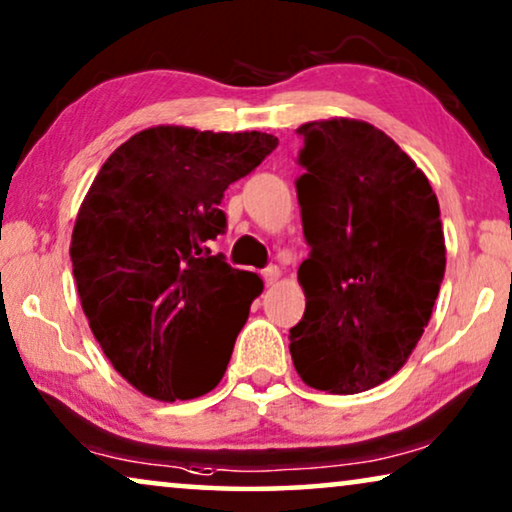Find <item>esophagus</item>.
Listing matches in <instances>:
<instances>
[{
	"instance_id": "esophagus-1",
	"label": "esophagus",
	"mask_w": 512,
	"mask_h": 512,
	"mask_svg": "<svg viewBox=\"0 0 512 512\" xmlns=\"http://www.w3.org/2000/svg\"><path fill=\"white\" fill-rule=\"evenodd\" d=\"M262 278H264V283H267V285H274L278 278H281V269H278L276 264H271V267L262 271Z\"/></svg>"
}]
</instances>
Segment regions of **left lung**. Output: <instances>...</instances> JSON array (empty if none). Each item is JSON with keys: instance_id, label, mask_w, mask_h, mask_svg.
Masks as SVG:
<instances>
[{"instance_id": "8db88e82", "label": "left lung", "mask_w": 512, "mask_h": 512, "mask_svg": "<svg viewBox=\"0 0 512 512\" xmlns=\"http://www.w3.org/2000/svg\"><path fill=\"white\" fill-rule=\"evenodd\" d=\"M309 260L306 309L290 330L304 384L351 395L384 384L424 335L445 276V234L428 177L365 121L299 126Z\"/></svg>"}]
</instances>
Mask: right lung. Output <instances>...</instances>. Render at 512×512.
<instances>
[{"mask_svg": "<svg viewBox=\"0 0 512 512\" xmlns=\"http://www.w3.org/2000/svg\"><path fill=\"white\" fill-rule=\"evenodd\" d=\"M278 147L269 133L154 126L95 175L72 231V274L93 337L128 384L175 403L213 391L262 278L229 267L231 182Z\"/></svg>", "mask_w": 512, "mask_h": 512, "instance_id": "1", "label": "right lung"}]
</instances>
